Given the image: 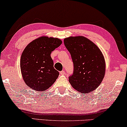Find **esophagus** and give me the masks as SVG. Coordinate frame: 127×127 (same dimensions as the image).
I'll use <instances>...</instances> for the list:
<instances>
[{
	"label": "esophagus",
	"instance_id": "34e87169",
	"mask_svg": "<svg viewBox=\"0 0 127 127\" xmlns=\"http://www.w3.org/2000/svg\"><path fill=\"white\" fill-rule=\"evenodd\" d=\"M60 74L61 75H65V71L64 70H62V71H60Z\"/></svg>",
	"mask_w": 127,
	"mask_h": 127
}]
</instances>
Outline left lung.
<instances>
[{"instance_id": "1", "label": "left lung", "mask_w": 127, "mask_h": 127, "mask_svg": "<svg viewBox=\"0 0 127 127\" xmlns=\"http://www.w3.org/2000/svg\"><path fill=\"white\" fill-rule=\"evenodd\" d=\"M64 44L74 64L69 82L79 92L94 91L104 77L106 64L102 53L94 43L83 36L66 38Z\"/></svg>"}]
</instances>
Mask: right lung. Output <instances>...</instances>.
<instances>
[{"mask_svg":"<svg viewBox=\"0 0 127 127\" xmlns=\"http://www.w3.org/2000/svg\"><path fill=\"white\" fill-rule=\"evenodd\" d=\"M57 38L41 37L29 44L21 56L20 67L27 85L37 91H44L51 86L59 75L53 67L52 52L61 45Z\"/></svg>","mask_w":127,"mask_h":127,"instance_id":"add662e5","label":"right lung"}]
</instances>
